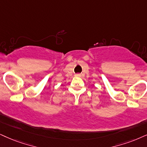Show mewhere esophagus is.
Here are the masks:
<instances>
[{"label": "esophagus", "mask_w": 147, "mask_h": 147, "mask_svg": "<svg viewBox=\"0 0 147 147\" xmlns=\"http://www.w3.org/2000/svg\"><path fill=\"white\" fill-rule=\"evenodd\" d=\"M75 77H81V75H80V74H76V75H75Z\"/></svg>", "instance_id": "1"}]
</instances>
